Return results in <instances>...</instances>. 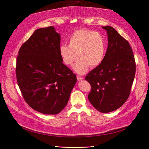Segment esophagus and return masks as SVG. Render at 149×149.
I'll return each mask as SVG.
<instances>
[{"mask_svg": "<svg viewBox=\"0 0 149 149\" xmlns=\"http://www.w3.org/2000/svg\"><path fill=\"white\" fill-rule=\"evenodd\" d=\"M77 80H78V81H82V80L84 79V78H83L82 77H79V76H77Z\"/></svg>", "mask_w": 149, "mask_h": 149, "instance_id": "1", "label": "esophagus"}]
</instances>
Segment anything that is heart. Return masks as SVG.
I'll return each mask as SVG.
<instances>
[{"mask_svg": "<svg viewBox=\"0 0 149 149\" xmlns=\"http://www.w3.org/2000/svg\"><path fill=\"white\" fill-rule=\"evenodd\" d=\"M68 41L69 45L59 47V55L67 66L72 65L79 57L81 58L73 67L77 73L83 74L89 67L94 68L102 62L106 53V42L100 33L81 29L75 31Z\"/></svg>", "mask_w": 149, "mask_h": 149, "instance_id": "heart-1", "label": "heart"}]
</instances>
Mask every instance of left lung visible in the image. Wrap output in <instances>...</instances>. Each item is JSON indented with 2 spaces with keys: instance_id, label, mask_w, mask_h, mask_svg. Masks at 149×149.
Listing matches in <instances>:
<instances>
[{
  "instance_id": "8db88e82",
  "label": "left lung",
  "mask_w": 149,
  "mask_h": 149,
  "mask_svg": "<svg viewBox=\"0 0 149 149\" xmlns=\"http://www.w3.org/2000/svg\"><path fill=\"white\" fill-rule=\"evenodd\" d=\"M108 35V47L101 64L86 76L91 90L88 98L98 111L107 113L128 99L136 74V63L128 41L111 26H102Z\"/></svg>"
}]
</instances>
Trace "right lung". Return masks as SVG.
<instances>
[{"instance_id":"add662e5","label":"right lung","mask_w":149,"mask_h":149,"mask_svg":"<svg viewBox=\"0 0 149 149\" xmlns=\"http://www.w3.org/2000/svg\"><path fill=\"white\" fill-rule=\"evenodd\" d=\"M60 43L54 26L40 28L21 46L17 57L16 78L23 97L42 114L60 113L77 82L76 75L62 63Z\"/></svg>"}]
</instances>
